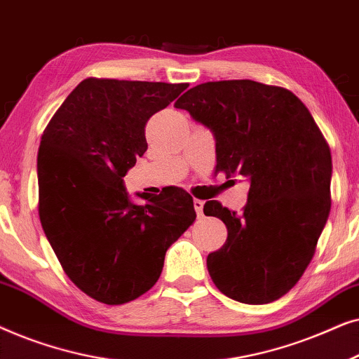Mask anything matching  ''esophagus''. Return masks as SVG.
I'll return each instance as SVG.
<instances>
[{
    "label": "esophagus",
    "instance_id": "1",
    "mask_svg": "<svg viewBox=\"0 0 359 359\" xmlns=\"http://www.w3.org/2000/svg\"><path fill=\"white\" fill-rule=\"evenodd\" d=\"M193 205H194V210H196V214L199 215H203V209H204V201H201V199H194L193 201Z\"/></svg>",
    "mask_w": 359,
    "mask_h": 359
}]
</instances>
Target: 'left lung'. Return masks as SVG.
Listing matches in <instances>:
<instances>
[{"label":"left lung","instance_id":"left-lung-1","mask_svg":"<svg viewBox=\"0 0 359 359\" xmlns=\"http://www.w3.org/2000/svg\"><path fill=\"white\" fill-rule=\"evenodd\" d=\"M175 107L212 130L215 171L250 181L242 212L204 204L227 227L222 248L208 257L210 278L233 301H278L312 262L330 212L325 137L294 93L252 80L201 83Z\"/></svg>","mask_w":359,"mask_h":359}]
</instances>
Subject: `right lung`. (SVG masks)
Masks as SVG:
<instances>
[{
	"label": "right lung",
	"instance_id": "obj_1",
	"mask_svg": "<svg viewBox=\"0 0 359 359\" xmlns=\"http://www.w3.org/2000/svg\"><path fill=\"white\" fill-rule=\"evenodd\" d=\"M188 83L86 78L43 130L39 217L63 271L86 296L119 306L158 281L170 245L194 222L193 198L175 189L132 204L127 175L145 154V126Z\"/></svg>",
	"mask_w": 359,
	"mask_h": 359
}]
</instances>
